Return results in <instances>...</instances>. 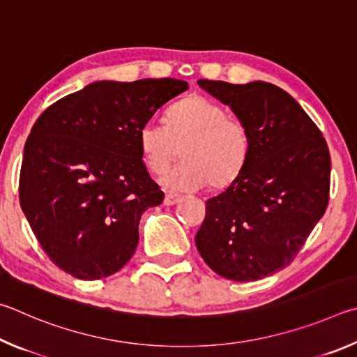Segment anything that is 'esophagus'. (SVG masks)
Here are the masks:
<instances>
[{
  "label": "esophagus",
  "instance_id": "1",
  "mask_svg": "<svg viewBox=\"0 0 357 357\" xmlns=\"http://www.w3.org/2000/svg\"><path fill=\"white\" fill-rule=\"evenodd\" d=\"M182 199H183V197L180 196V195H175V192L167 191L166 196H165V201H162V204L167 205V207H169V205H174V204L180 202V201H182Z\"/></svg>",
  "mask_w": 357,
  "mask_h": 357
}]
</instances>
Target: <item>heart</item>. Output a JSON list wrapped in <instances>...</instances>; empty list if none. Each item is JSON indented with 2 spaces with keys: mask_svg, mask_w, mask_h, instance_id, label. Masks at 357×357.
Returning a JSON list of instances; mask_svg holds the SVG:
<instances>
[{
  "mask_svg": "<svg viewBox=\"0 0 357 357\" xmlns=\"http://www.w3.org/2000/svg\"><path fill=\"white\" fill-rule=\"evenodd\" d=\"M139 147L150 172L162 174L180 155L183 161L162 182L174 190L195 191L208 185L226 190L245 171L251 153L246 123L220 103L190 96L167 111V123L149 119L139 128Z\"/></svg>",
  "mask_w": 357,
  "mask_h": 357,
  "instance_id": "obj_1",
  "label": "heart"
}]
</instances>
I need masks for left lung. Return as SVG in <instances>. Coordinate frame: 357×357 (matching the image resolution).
I'll return each mask as SVG.
<instances>
[{
	"label": "left lung",
	"instance_id": "8db88e82",
	"mask_svg": "<svg viewBox=\"0 0 357 357\" xmlns=\"http://www.w3.org/2000/svg\"><path fill=\"white\" fill-rule=\"evenodd\" d=\"M197 83L246 123L251 153L240 178L205 202L196 248L222 278L264 279L295 260L326 211V139L296 100L271 83Z\"/></svg>",
	"mask_w": 357,
	"mask_h": 357
}]
</instances>
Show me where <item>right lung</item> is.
<instances>
[{
    "mask_svg": "<svg viewBox=\"0 0 357 357\" xmlns=\"http://www.w3.org/2000/svg\"><path fill=\"white\" fill-rule=\"evenodd\" d=\"M188 83L97 81L50 105L31 128L18 183L48 259L77 279L108 278L135 254L144 210L162 202L142 162L141 125Z\"/></svg>",
    "mask_w": 357,
    "mask_h": 357,
    "instance_id": "right-lung-1",
    "label": "right lung"
}]
</instances>
